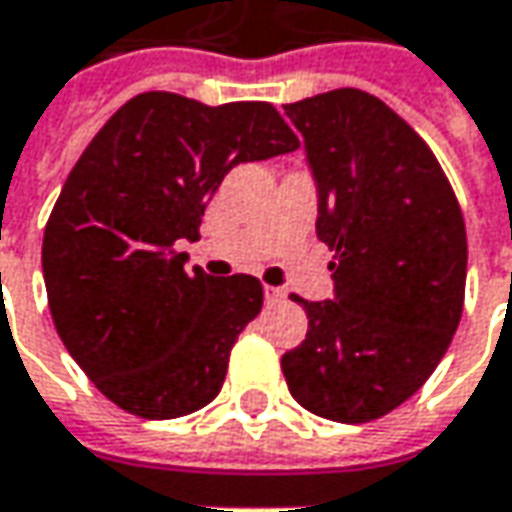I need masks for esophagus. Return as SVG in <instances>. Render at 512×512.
Masks as SVG:
<instances>
[{
    "label": "esophagus",
    "instance_id": "obj_1",
    "mask_svg": "<svg viewBox=\"0 0 512 512\" xmlns=\"http://www.w3.org/2000/svg\"><path fill=\"white\" fill-rule=\"evenodd\" d=\"M282 299H285V290H282V287L265 285V302H267V305H276V302H282Z\"/></svg>",
    "mask_w": 512,
    "mask_h": 512
}]
</instances>
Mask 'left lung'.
<instances>
[{
    "label": "left lung",
    "mask_w": 512,
    "mask_h": 512,
    "mask_svg": "<svg viewBox=\"0 0 512 512\" xmlns=\"http://www.w3.org/2000/svg\"><path fill=\"white\" fill-rule=\"evenodd\" d=\"M319 187L336 299L307 302L282 356L290 396L342 424L382 419L442 362L467 282L464 216L439 159L382 99L339 88L285 105Z\"/></svg>",
    "instance_id": "8db88e82"
}]
</instances>
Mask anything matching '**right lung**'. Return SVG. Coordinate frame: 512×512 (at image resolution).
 <instances>
[{
  "label": "right lung",
  "instance_id": "right-lung-1",
  "mask_svg": "<svg viewBox=\"0 0 512 512\" xmlns=\"http://www.w3.org/2000/svg\"><path fill=\"white\" fill-rule=\"evenodd\" d=\"M299 148L270 102L210 108L179 93L133 96L68 173L42 239L50 316L110 402L139 419L210 404L230 350L265 302L262 282L187 273L216 187L242 162Z\"/></svg>",
  "mask_w": 512,
  "mask_h": 512
}]
</instances>
